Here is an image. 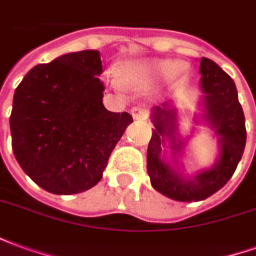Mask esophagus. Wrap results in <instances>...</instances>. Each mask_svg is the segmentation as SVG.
I'll list each match as a JSON object with an SVG mask.
<instances>
[{
  "label": "esophagus",
  "instance_id": "34e87169",
  "mask_svg": "<svg viewBox=\"0 0 256 256\" xmlns=\"http://www.w3.org/2000/svg\"><path fill=\"white\" fill-rule=\"evenodd\" d=\"M130 112H132V116L134 119H146L148 118V111L142 106H133Z\"/></svg>",
  "mask_w": 256,
  "mask_h": 256
}]
</instances>
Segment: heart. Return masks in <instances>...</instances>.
Listing matches in <instances>:
<instances>
[{
	"label": "heart",
	"mask_w": 256,
	"mask_h": 256,
	"mask_svg": "<svg viewBox=\"0 0 256 256\" xmlns=\"http://www.w3.org/2000/svg\"><path fill=\"white\" fill-rule=\"evenodd\" d=\"M185 74L186 66L184 63L172 64L170 60L150 58L122 64L118 79L123 86L132 89H148L166 78L181 79Z\"/></svg>",
	"instance_id": "heart-1"
}]
</instances>
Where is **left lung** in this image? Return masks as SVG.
Segmentation results:
<instances>
[{"mask_svg": "<svg viewBox=\"0 0 256 256\" xmlns=\"http://www.w3.org/2000/svg\"><path fill=\"white\" fill-rule=\"evenodd\" d=\"M200 74L203 118L215 132L220 144V158L215 164L208 170H202L194 177L185 178L164 160L163 146L166 140L174 159L182 154L185 145L177 133V110L170 102H163L162 106L152 110L155 128L146 155V170L152 186L167 198L188 203L210 198L230 180L242 160L247 140L244 112L233 79L207 58L200 60Z\"/></svg>", "mask_w": 256, "mask_h": 256, "instance_id": "8db88e82", "label": "left lung"}]
</instances>
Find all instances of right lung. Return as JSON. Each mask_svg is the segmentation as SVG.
Returning a JSON list of instances; mask_svg holds the SVG:
<instances>
[{
	"mask_svg": "<svg viewBox=\"0 0 256 256\" xmlns=\"http://www.w3.org/2000/svg\"><path fill=\"white\" fill-rule=\"evenodd\" d=\"M98 50L67 53L26 74L14 90L10 134L28 177L54 194H75L102 178L133 118L102 104Z\"/></svg>",
	"mask_w": 256,
	"mask_h": 256,
	"instance_id": "obj_1",
	"label": "right lung"
}]
</instances>
